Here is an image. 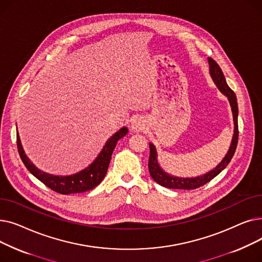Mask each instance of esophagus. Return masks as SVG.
Segmentation results:
<instances>
[{
  "label": "esophagus",
  "mask_w": 262,
  "mask_h": 262,
  "mask_svg": "<svg viewBox=\"0 0 262 262\" xmlns=\"http://www.w3.org/2000/svg\"><path fill=\"white\" fill-rule=\"evenodd\" d=\"M132 128L134 130H137V132H140L144 128V123L141 119H136L133 124H132Z\"/></svg>",
  "instance_id": "34e87169"
}]
</instances>
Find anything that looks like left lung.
Returning a JSON list of instances; mask_svg holds the SVG:
<instances>
[{
  "label": "left lung",
  "instance_id": "obj_1",
  "mask_svg": "<svg viewBox=\"0 0 262 262\" xmlns=\"http://www.w3.org/2000/svg\"><path fill=\"white\" fill-rule=\"evenodd\" d=\"M208 62H209V68H210V74L214 81V84L217 86L220 91L227 96L229 100V103H230V106H231L232 116H233V124H235V130H233V137H232L230 147L228 149L226 156L224 157V159L217 164L216 168H214L212 171L208 172L207 174H205L203 176H199V177H194V178H178V177L171 176L161 170V168L159 167V164L157 162V153H156L155 146L152 143H149L148 171H149V174H150V176H152L153 180L162 187L170 188V189H183V190L200 188V187L204 186L205 184L209 183L217 174L221 173L227 167V164L230 162L233 154H235V152H236V147L238 144V136H239L238 104H237L236 94L228 87L221 68L219 67V64L215 62V60H213L212 58H208Z\"/></svg>",
  "mask_w": 262,
  "mask_h": 262
}]
</instances>
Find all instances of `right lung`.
I'll list each match as a JSON object with an SVG mask.
<instances>
[{
    "label": "right lung",
    "mask_w": 262,
    "mask_h": 262,
    "mask_svg": "<svg viewBox=\"0 0 262 262\" xmlns=\"http://www.w3.org/2000/svg\"><path fill=\"white\" fill-rule=\"evenodd\" d=\"M127 132L128 129L126 127H123L119 132H117L112 138L106 142L104 148L102 149V152L100 153L98 158H96L88 168L76 174L69 175V176H55L37 169L31 162V160L26 157L23 147L21 145L20 137L18 134H17V146H18L19 155L26 169L29 170L36 178H38L41 183H43L47 187H49L51 190L57 192V193H60V194L81 193V192H86L88 190L95 188L104 180L106 172L108 170L110 159H112L113 152L117 145V142L121 138H123V137L127 134Z\"/></svg>",
    "instance_id": "obj_1"
}]
</instances>
